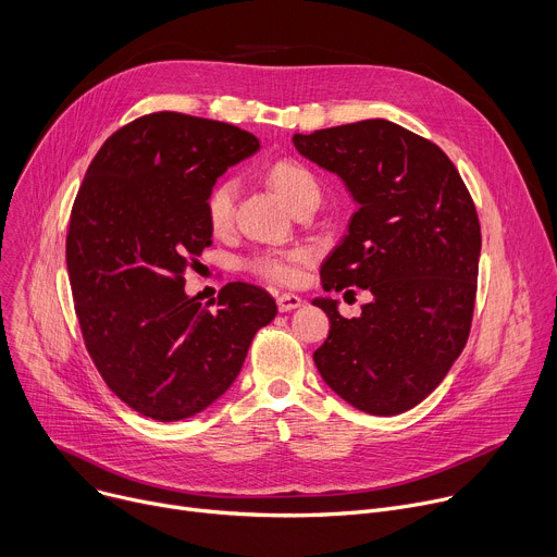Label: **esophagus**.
Here are the masks:
<instances>
[{
	"mask_svg": "<svg viewBox=\"0 0 557 557\" xmlns=\"http://www.w3.org/2000/svg\"><path fill=\"white\" fill-rule=\"evenodd\" d=\"M276 306H278V310H281V312H292V310H296V308H301V306H304V298L298 296V294H289V292H285V294H278V298H276Z\"/></svg>",
	"mask_w": 557,
	"mask_h": 557,
	"instance_id": "esophagus-1",
	"label": "esophagus"
}]
</instances>
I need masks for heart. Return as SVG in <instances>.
<instances>
[{
	"mask_svg": "<svg viewBox=\"0 0 557 557\" xmlns=\"http://www.w3.org/2000/svg\"><path fill=\"white\" fill-rule=\"evenodd\" d=\"M268 181L278 191V196L289 205H298L310 196H321L319 183L310 171L294 160H281L270 166ZM238 196L236 181H221L211 189L207 198V221L213 232H225L234 219V205ZM308 249H265L253 253L247 261V268L276 283H294L298 276V265L308 261Z\"/></svg>",
	"mask_w": 557,
	"mask_h": 557,
	"instance_id": "obj_1",
	"label": "heart"
}]
</instances>
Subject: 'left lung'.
<instances>
[{
  "mask_svg": "<svg viewBox=\"0 0 557 557\" xmlns=\"http://www.w3.org/2000/svg\"><path fill=\"white\" fill-rule=\"evenodd\" d=\"M292 143L357 202L348 234L321 265L323 289L372 294L357 319L341 317L330 296L314 298L330 319L314 363L357 410L406 412L440 386L466 346L482 251L473 198L437 145L388 120Z\"/></svg>",
  "mask_w": 557,
  "mask_h": 557,
  "instance_id": "obj_1",
  "label": "left lung"
}]
</instances>
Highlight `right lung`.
I'll use <instances>...</instances> for the list:
<instances>
[{"label":"right lung","mask_w":557,"mask_h":557,"mask_svg":"<svg viewBox=\"0 0 557 557\" xmlns=\"http://www.w3.org/2000/svg\"><path fill=\"white\" fill-rule=\"evenodd\" d=\"M259 149L225 122L149 113L100 147L77 191L66 268L84 344L107 386L145 417L187 419L225 395L278 312L249 283L225 285L213 312L185 292L187 268L211 245L213 185Z\"/></svg>","instance_id":"obj_1"}]
</instances>
